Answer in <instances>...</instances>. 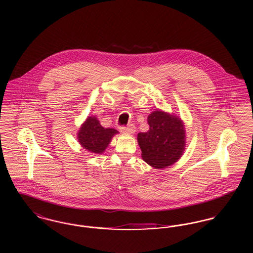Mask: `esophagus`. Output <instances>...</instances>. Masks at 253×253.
Masks as SVG:
<instances>
[{"label":"esophagus","instance_id":"1","mask_svg":"<svg viewBox=\"0 0 253 253\" xmlns=\"http://www.w3.org/2000/svg\"><path fill=\"white\" fill-rule=\"evenodd\" d=\"M121 131L126 134H133L135 132V126L133 125H129L127 126H121Z\"/></svg>","mask_w":253,"mask_h":253}]
</instances>
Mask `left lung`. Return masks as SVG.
Wrapping results in <instances>:
<instances>
[{
	"mask_svg": "<svg viewBox=\"0 0 253 253\" xmlns=\"http://www.w3.org/2000/svg\"><path fill=\"white\" fill-rule=\"evenodd\" d=\"M149 129L138 134L142 157L154 168L163 169L177 162L185 149V127L179 118L161 110L147 118Z\"/></svg>",
	"mask_w": 253,
	"mask_h": 253,
	"instance_id": "obj_1",
	"label": "left lung"
}]
</instances>
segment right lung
I'll return each instance as SVG.
<instances>
[{
	"label": "right lung",
	"instance_id": "right-lung-1",
	"mask_svg": "<svg viewBox=\"0 0 253 253\" xmlns=\"http://www.w3.org/2000/svg\"><path fill=\"white\" fill-rule=\"evenodd\" d=\"M118 131L114 128H105L95 117H88L78 133V140L83 147L93 153H102Z\"/></svg>",
	"mask_w": 253,
	"mask_h": 253
}]
</instances>
